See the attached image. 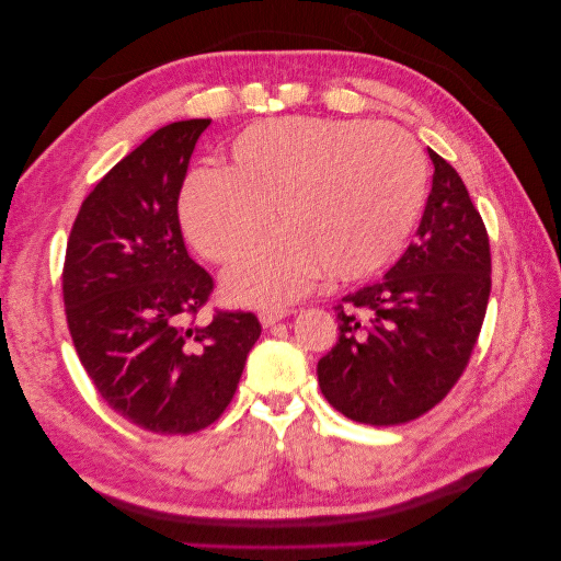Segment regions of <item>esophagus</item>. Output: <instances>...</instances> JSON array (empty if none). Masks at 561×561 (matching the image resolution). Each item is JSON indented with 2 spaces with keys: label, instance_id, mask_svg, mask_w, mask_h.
Wrapping results in <instances>:
<instances>
[{
  "label": "esophagus",
  "instance_id": "obj_1",
  "mask_svg": "<svg viewBox=\"0 0 561 561\" xmlns=\"http://www.w3.org/2000/svg\"><path fill=\"white\" fill-rule=\"evenodd\" d=\"M290 313H293L290 309H266V311H262V313H260V320H262V325H264V328H271V325H276L278 320L287 318Z\"/></svg>",
  "mask_w": 561,
  "mask_h": 561
}]
</instances>
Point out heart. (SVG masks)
Instances as JSON below:
<instances>
[{"label": "heart", "mask_w": 561, "mask_h": 561, "mask_svg": "<svg viewBox=\"0 0 561 561\" xmlns=\"http://www.w3.org/2000/svg\"><path fill=\"white\" fill-rule=\"evenodd\" d=\"M431 171L410 133L371 122L271 118L245 128L229 171L184 182L180 213L194 248L231 264L227 295L254 307L293 301L325 274L336 283L377 276L421 222Z\"/></svg>", "instance_id": "obj_1"}]
</instances>
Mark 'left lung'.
I'll return each mask as SVG.
<instances>
[{
	"instance_id": "obj_1",
	"label": "left lung",
	"mask_w": 561,
	"mask_h": 561,
	"mask_svg": "<svg viewBox=\"0 0 561 561\" xmlns=\"http://www.w3.org/2000/svg\"><path fill=\"white\" fill-rule=\"evenodd\" d=\"M435 165L416 239L381 283L336 304L339 339L318 360L322 396L344 416L398 426L426 414L461 379L491 293L482 215L454 168Z\"/></svg>"
}]
</instances>
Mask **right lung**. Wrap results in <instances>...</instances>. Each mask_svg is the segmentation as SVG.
Instances as JSON below:
<instances>
[{"mask_svg": "<svg viewBox=\"0 0 561 561\" xmlns=\"http://www.w3.org/2000/svg\"><path fill=\"white\" fill-rule=\"evenodd\" d=\"M210 118L159 128L83 198L67 239L62 301L98 393L135 426L192 435L215 423L262 334L250 311L215 309V287L186 252L178 201Z\"/></svg>", "mask_w": 561, "mask_h": 561, "instance_id": "1", "label": "right lung"}]
</instances>
